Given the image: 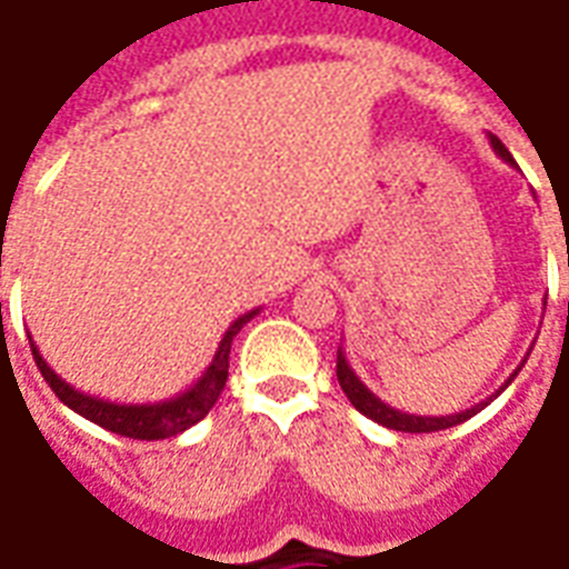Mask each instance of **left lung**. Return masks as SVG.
Here are the masks:
<instances>
[{"mask_svg": "<svg viewBox=\"0 0 569 569\" xmlns=\"http://www.w3.org/2000/svg\"><path fill=\"white\" fill-rule=\"evenodd\" d=\"M490 149L500 154L502 161L506 163H515V158L509 154V149L502 146L497 137H490ZM527 359H521V366H525ZM521 366L506 378V383H502L497 393L490 396V399H485V402H478V406L466 408V411H460V415H441V418H427V415H406V411H399V408L387 406V402H381L378 396L371 393L366 383L359 381V375L353 369H350V362H347L345 350L338 347V383H341V390L347 393V399H350V406L357 408L359 415H366L369 420H375V423H381V427L387 429H396V432H439V429H448V427H457V423H463V420H469L472 415H478L481 408L490 406L497 396L509 387V383L515 381V375L521 371Z\"/></svg>", "mask_w": 569, "mask_h": 569, "instance_id": "left-lung-1", "label": "left lung"}]
</instances>
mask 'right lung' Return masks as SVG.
I'll return each mask as SVG.
<instances>
[{
    "instance_id": "add662e5",
    "label": "right lung",
    "mask_w": 569,
    "mask_h": 569,
    "mask_svg": "<svg viewBox=\"0 0 569 569\" xmlns=\"http://www.w3.org/2000/svg\"><path fill=\"white\" fill-rule=\"evenodd\" d=\"M259 313V308L249 310L243 317H237L228 332L222 335V341L216 347V357L207 366V371L200 375L198 381L191 383L182 393L170 396V399H161V402H109V399H100V396L81 393L72 383H67L60 375H57L44 357L39 353V347L32 345V359L42 371V378L51 383V390L57 393V399L67 408H72L76 415L88 418L97 427L109 429V432H118V436H128V439H170V436H179L186 432L188 427H194L198 420H203L210 415V408L216 406V399L224 390V381H228V353H231V341L234 335L247 326L252 317Z\"/></svg>"
}]
</instances>
